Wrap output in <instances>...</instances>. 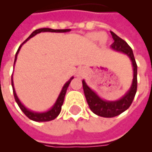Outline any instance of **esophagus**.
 Instances as JSON below:
<instances>
[{
  "mask_svg": "<svg viewBox=\"0 0 152 152\" xmlns=\"http://www.w3.org/2000/svg\"><path fill=\"white\" fill-rule=\"evenodd\" d=\"M84 74H85V69H83V68H80V69L78 70V72H77L76 76H80V77H83V76H84Z\"/></svg>",
  "mask_w": 152,
  "mask_h": 152,
  "instance_id": "obj_1",
  "label": "esophagus"
}]
</instances>
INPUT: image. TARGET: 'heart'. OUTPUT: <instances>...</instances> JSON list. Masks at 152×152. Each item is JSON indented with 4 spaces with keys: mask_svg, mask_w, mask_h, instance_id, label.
I'll return each instance as SVG.
<instances>
[{
    "mask_svg": "<svg viewBox=\"0 0 152 152\" xmlns=\"http://www.w3.org/2000/svg\"><path fill=\"white\" fill-rule=\"evenodd\" d=\"M102 34H100V33H93V34H91L90 38L92 40H95H95H101V41H102ZM102 39H104V37Z\"/></svg>",
    "mask_w": 152,
    "mask_h": 152,
    "instance_id": "b5f03b06",
    "label": "heart"
}]
</instances>
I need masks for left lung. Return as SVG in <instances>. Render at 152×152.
<instances>
[{"label":"left lung","instance_id":"1","mask_svg":"<svg viewBox=\"0 0 152 152\" xmlns=\"http://www.w3.org/2000/svg\"><path fill=\"white\" fill-rule=\"evenodd\" d=\"M110 34L114 41L110 46L111 48L113 50L123 53L129 57L133 69V79L129 90L120 99L115 101H107L106 99H102L97 95V93L95 92L92 89H91L88 87L85 80H83L82 83H83V92L91 110L96 115L103 118L116 117L129 109L134 99L137 89V65L132 49L128 45L126 42L121 39L120 37H118L113 31H110Z\"/></svg>","mask_w":152,"mask_h":152}]
</instances>
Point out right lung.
Instances as JSON below:
<instances>
[{
  "label": "right lung",
  "mask_w": 152,
  "mask_h": 152,
  "mask_svg": "<svg viewBox=\"0 0 152 152\" xmlns=\"http://www.w3.org/2000/svg\"><path fill=\"white\" fill-rule=\"evenodd\" d=\"M71 31V29H58V30H54L51 29V28H40V29L35 30L34 31H33L31 34L28 38H27L26 40H25L22 43V45H23V43H25L26 42L28 41L30 39H31L32 37H34V35H36L37 34L39 33H41V32H58V33H64V32H69ZM22 45L19 47L17 52L15 53V61H14V65L15 64V61H16V59H17V55L19 53L20 50V48ZM73 76H72L71 78L69 79V80H68L66 83H64V85L63 86L61 92H60L59 95H58V98L57 99L55 103L53 104V106L51 107L50 110H48L47 111H45V112H34V111L30 110L29 109H27V107H25L24 105H23V103L20 102V100L19 99L16 93H15V88H14V83H13V79L12 76V90H13V95H14V97H15V102H17L18 106L20 108V110L23 112L25 115L27 116V118L31 119L32 121H39V122H42V121H52L53 119L57 118V116L59 115V113H61V106L63 105V102H64V96H65V94H66L67 89H68V87H69V83H71L72 80L73 79Z\"/></svg>",
  "instance_id": "obj_1"
}]
</instances>
